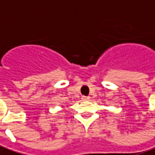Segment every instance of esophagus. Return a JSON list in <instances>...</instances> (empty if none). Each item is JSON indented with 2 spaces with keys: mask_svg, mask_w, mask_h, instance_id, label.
Listing matches in <instances>:
<instances>
[{
  "mask_svg": "<svg viewBox=\"0 0 155 155\" xmlns=\"http://www.w3.org/2000/svg\"><path fill=\"white\" fill-rule=\"evenodd\" d=\"M81 99L84 100V101H87V100H89L90 99V97H87V96H82L81 97Z\"/></svg>",
  "mask_w": 155,
  "mask_h": 155,
  "instance_id": "1",
  "label": "esophagus"
}]
</instances>
